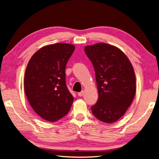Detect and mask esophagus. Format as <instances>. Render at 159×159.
<instances>
[{
	"mask_svg": "<svg viewBox=\"0 0 159 159\" xmlns=\"http://www.w3.org/2000/svg\"><path fill=\"white\" fill-rule=\"evenodd\" d=\"M84 90H82V91L78 93V95H79V96H80V97H81L82 95H84Z\"/></svg>",
	"mask_w": 159,
	"mask_h": 159,
	"instance_id": "esophagus-1",
	"label": "esophagus"
}]
</instances>
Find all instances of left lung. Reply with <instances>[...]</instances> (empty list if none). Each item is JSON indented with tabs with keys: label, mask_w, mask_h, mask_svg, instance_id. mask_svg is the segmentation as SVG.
I'll list each match as a JSON object with an SVG mask.
<instances>
[{
	"label": "left lung",
	"mask_w": 159,
	"mask_h": 159,
	"mask_svg": "<svg viewBox=\"0 0 159 159\" xmlns=\"http://www.w3.org/2000/svg\"><path fill=\"white\" fill-rule=\"evenodd\" d=\"M94 67L98 100L91 107L93 115L100 121L118 120L132 104L136 93V79L132 65L117 47L98 43L85 47Z\"/></svg>",
	"instance_id": "1"
}]
</instances>
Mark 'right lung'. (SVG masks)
<instances>
[{
    "mask_svg": "<svg viewBox=\"0 0 159 159\" xmlns=\"http://www.w3.org/2000/svg\"><path fill=\"white\" fill-rule=\"evenodd\" d=\"M74 49L69 44L47 45L34 53L27 66L25 95L34 111L47 121L64 117L74 102L66 84L65 69Z\"/></svg>",
    "mask_w": 159,
    "mask_h": 159,
    "instance_id": "1",
    "label": "right lung"
}]
</instances>
